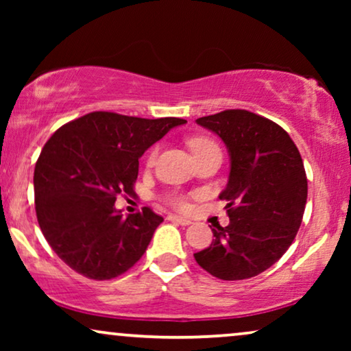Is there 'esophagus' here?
Segmentation results:
<instances>
[{
    "label": "esophagus",
    "mask_w": 351,
    "mask_h": 351,
    "mask_svg": "<svg viewBox=\"0 0 351 351\" xmlns=\"http://www.w3.org/2000/svg\"><path fill=\"white\" fill-rule=\"evenodd\" d=\"M167 220H171V222H176V223H179V225H184V227H186V225L191 223L190 219L179 217V215H167Z\"/></svg>",
    "instance_id": "esophagus-1"
}]
</instances>
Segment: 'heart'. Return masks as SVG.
<instances>
[{
  "mask_svg": "<svg viewBox=\"0 0 351 351\" xmlns=\"http://www.w3.org/2000/svg\"><path fill=\"white\" fill-rule=\"evenodd\" d=\"M189 147L191 153H193L195 158H198L201 155H204V153H208L210 150H219L217 143L214 141H210L208 137H193L189 141ZM158 155V148H153V150L148 153V158H147V162L148 165H153L155 162V158ZM171 204L176 206L177 209H186L189 208V203H186V199L184 196H179V195H174L169 198Z\"/></svg>",
  "mask_w": 351,
  "mask_h": 351,
  "instance_id": "obj_1",
  "label": "heart"
}]
</instances>
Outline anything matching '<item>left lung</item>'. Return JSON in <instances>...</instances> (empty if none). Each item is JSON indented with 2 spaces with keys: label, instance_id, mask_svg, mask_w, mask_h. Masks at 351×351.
Returning a JSON list of instances; mask_svg holds the SVG:
<instances>
[{
  "label": "left lung",
  "instance_id": "obj_1",
  "mask_svg": "<svg viewBox=\"0 0 351 351\" xmlns=\"http://www.w3.org/2000/svg\"><path fill=\"white\" fill-rule=\"evenodd\" d=\"M222 138L230 176L220 199L230 223L215 225L195 261L225 281L247 280L280 261L294 241L306 204V174L295 143L276 123L247 110L196 119Z\"/></svg>",
  "mask_w": 351,
  "mask_h": 351
}]
</instances>
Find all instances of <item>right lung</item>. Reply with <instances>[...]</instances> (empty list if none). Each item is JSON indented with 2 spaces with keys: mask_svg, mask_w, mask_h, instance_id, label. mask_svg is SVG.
Returning <instances> with one entry per match:
<instances>
[{
  "mask_svg": "<svg viewBox=\"0 0 351 351\" xmlns=\"http://www.w3.org/2000/svg\"><path fill=\"white\" fill-rule=\"evenodd\" d=\"M185 123L93 112L52 134L35 166V209L46 241L71 270L112 280L143 256L162 217L143 208L124 219L114 201L134 193L147 148Z\"/></svg>",
  "mask_w": 351,
  "mask_h": 351,
  "instance_id": "add662e5",
  "label": "right lung"
}]
</instances>
